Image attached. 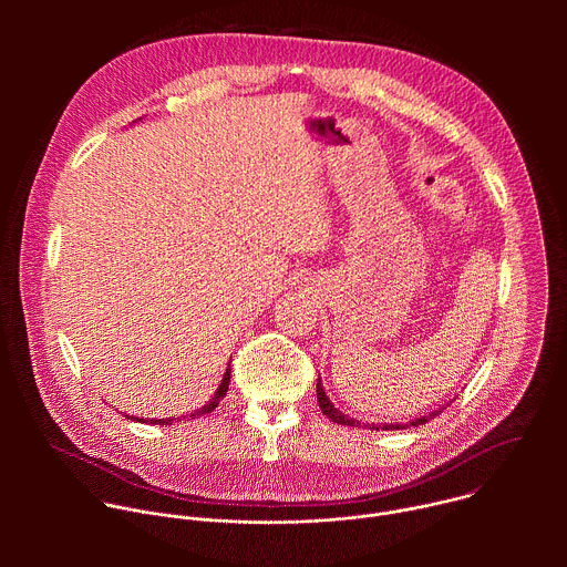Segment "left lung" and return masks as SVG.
I'll list each match as a JSON object with an SVG mask.
<instances>
[{
    "label": "left lung",
    "instance_id": "left-lung-1",
    "mask_svg": "<svg viewBox=\"0 0 567 567\" xmlns=\"http://www.w3.org/2000/svg\"><path fill=\"white\" fill-rule=\"evenodd\" d=\"M316 396H318V406H320V411H322V415H326L328 420H332V422H337V424H341V426H359L361 429V422L359 420H354V417H348L346 413H341L334 403L330 401V396L326 394V388H322V381L318 379V383H316ZM449 406V403H446ZM446 406H440L437 411H433V413H429V415H424V417H417V420H413V422H406V424H399V422H394V424H381V426H370L372 431H403V429H411V426H422V424H426V422H431V420H435Z\"/></svg>",
    "mask_w": 567,
    "mask_h": 567
}]
</instances>
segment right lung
<instances>
[{
    "instance_id": "add662e5",
    "label": "right lung",
    "mask_w": 567,
    "mask_h": 567,
    "mask_svg": "<svg viewBox=\"0 0 567 567\" xmlns=\"http://www.w3.org/2000/svg\"><path fill=\"white\" fill-rule=\"evenodd\" d=\"M228 381H230V365L226 368V372H224V377H221V383H219V388H217V392L208 399V403H204L202 409H197L195 413H190V420H197V417H204V415H208V413H213L215 409H217V403L226 396V390H228ZM127 420H132V422H143V424H158V426H171L173 422H182L179 417H166V420H138V417H132V415H125Z\"/></svg>"
}]
</instances>
